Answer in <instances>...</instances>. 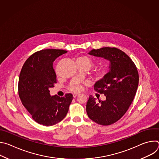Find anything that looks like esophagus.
I'll list each match as a JSON object with an SVG mask.
<instances>
[{
    "label": "esophagus",
    "mask_w": 159,
    "mask_h": 159,
    "mask_svg": "<svg viewBox=\"0 0 159 159\" xmlns=\"http://www.w3.org/2000/svg\"><path fill=\"white\" fill-rule=\"evenodd\" d=\"M78 96H79V94H74V95H73V96H74V98H77Z\"/></svg>",
    "instance_id": "34e87169"
}]
</instances>
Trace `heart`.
Here are the masks:
<instances>
[{
	"mask_svg": "<svg viewBox=\"0 0 159 159\" xmlns=\"http://www.w3.org/2000/svg\"><path fill=\"white\" fill-rule=\"evenodd\" d=\"M76 62H80V63H85L89 68L94 66V65H95L94 61L91 58L87 56H85V55H82V56L78 57L77 58ZM109 73V70L107 69V67H102V68H100V69L96 70L94 72V77L96 79V80L101 82V81L104 80L107 78ZM69 89L73 93H78L80 90L81 87L78 84H74V85H70Z\"/></svg>",
	"mask_w": 159,
	"mask_h": 159,
	"instance_id": "heart-1",
	"label": "heart"
}]
</instances>
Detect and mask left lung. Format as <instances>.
I'll list each match as a JSON object with an SVG mask.
<instances>
[{"instance_id":"1","label":"left lung","mask_w":159,"mask_h":159,"mask_svg":"<svg viewBox=\"0 0 159 159\" xmlns=\"http://www.w3.org/2000/svg\"><path fill=\"white\" fill-rule=\"evenodd\" d=\"M89 54L104 58L111 64L107 78L94 85L96 91L106 99L96 101L90 96L86 104L87 115L99 125H111L123 117L134 99L139 81L137 68L124 52L115 47L93 49Z\"/></svg>"}]
</instances>
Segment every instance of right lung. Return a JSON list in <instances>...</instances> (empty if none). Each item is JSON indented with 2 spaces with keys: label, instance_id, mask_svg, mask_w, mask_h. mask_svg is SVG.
Returning a JSON list of instances; mask_svg holds the SVG:
<instances>
[{
  "label": "right lung",
  "instance_id": "1",
  "mask_svg": "<svg viewBox=\"0 0 159 159\" xmlns=\"http://www.w3.org/2000/svg\"><path fill=\"white\" fill-rule=\"evenodd\" d=\"M66 52L42 50L31 55L22 66L18 83L19 96L32 118L40 125L52 126L61 121L74 98L72 94L51 96L49 90L57 83L53 62Z\"/></svg>",
  "mask_w": 159,
  "mask_h": 159
}]
</instances>
